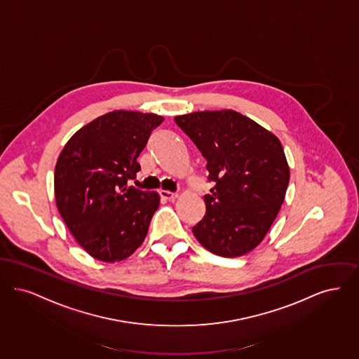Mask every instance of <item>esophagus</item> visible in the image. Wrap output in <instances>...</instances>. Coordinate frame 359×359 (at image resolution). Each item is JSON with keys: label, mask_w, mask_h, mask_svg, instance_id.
Here are the masks:
<instances>
[{"label": "esophagus", "mask_w": 359, "mask_h": 359, "mask_svg": "<svg viewBox=\"0 0 359 359\" xmlns=\"http://www.w3.org/2000/svg\"><path fill=\"white\" fill-rule=\"evenodd\" d=\"M159 196H161L162 198L168 200V201H174V200L178 197L177 193H172V191H169V190H159Z\"/></svg>", "instance_id": "34e87169"}]
</instances>
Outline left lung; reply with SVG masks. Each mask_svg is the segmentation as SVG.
Instances as JSON below:
<instances>
[{"instance_id": "left-lung-1", "label": "left lung", "mask_w": 359, "mask_h": 359, "mask_svg": "<svg viewBox=\"0 0 359 359\" xmlns=\"http://www.w3.org/2000/svg\"><path fill=\"white\" fill-rule=\"evenodd\" d=\"M200 150L213 182L203 196L206 213L196 238L222 257L256 248L276 219L290 181L280 140L233 109L200 111L174 118Z\"/></svg>"}]
</instances>
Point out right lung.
Instances as JSON below:
<instances>
[{"mask_svg":"<svg viewBox=\"0 0 359 359\" xmlns=\"http://www.w3.org/2000/svg\"><path fill=\"white\" fill-rule=\"evenodd\" d=\"M156 114L114 111L80 128L55 168L56 205L79 244L102 262L125 260L143 243L159 197L127 182L151 131Z\"/></svg>","mask_w":359,"mask_h":359,"instance_id":"right-lung-1","label":"right lung"}]
</instances>
